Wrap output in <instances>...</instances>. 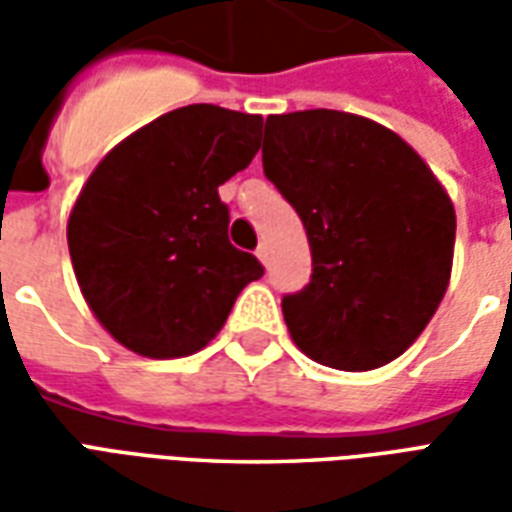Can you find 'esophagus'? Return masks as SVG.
<instances>
[{"instance_id": "obj_1", "label": "esophagus", "mask_w": 512, "mask_h": 512, "mask_svg": "<svg viewBox=\"0 0 512 512\" xmlns=\"http://www.w3.org/2000/svg\"><path fill=\"white\" fill-rule=\"evenodd\" d=\"M255 255H257V260H260V263H263V266H266V263H268V246H266V244H260V246H257V252H255Z\"/></svg>"}]
</instances>
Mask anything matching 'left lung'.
Listing matches in <instances>:
<instances>
[{"label": "left lung", "mask_w": 512, "mask_h": 512, "mask_svg": "<svg viewBox=\"0 0 512 512\" xmlns=\"http://www.w3.org/2000/svg\"><path fill=\"white\" fill-rule=\"evenodd\" d=\"M263 172L304 222L312 277L282 299L293 343L362 373L417 340L450 285L455 211L395 131L334 109L271 115Z\"/></svg>", "instance_id": "left-lung-1"}]
</instances>
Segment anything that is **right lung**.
Wrapping results in <instances>:
<instances>
[{
	"instance_id": "1",
	"label": "right lung",
	"mask_w": 512,
	"mask_h": 512,
	"mask_svg": "<svg viewBox=\"0 0 512 512\" xmlns=\"http://www.w3.org/2000/svg\"><path fill=\"white\" fill-rule=\"evenodd\" d=\"M263 117L213 104L161 115L109 150L68 219L84 299L117 343L178 359L211 343L263 277L227 238L219 186L260 150Z\"/></svg>"
}]
</instances>
